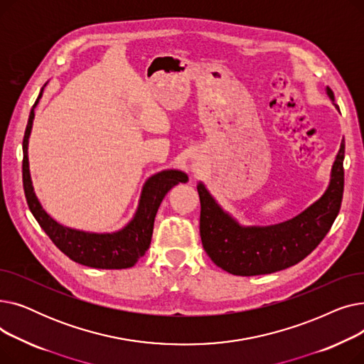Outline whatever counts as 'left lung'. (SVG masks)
I'll use <instances>...</instances> for the list:
<instances>
[{
    "instance_id": "left-lung-1",
    "label": "left lung",
    "mask_w": 364,
    "mask_h": 364,
    "mask_svg": "<svg viewBox=\"0 0 364 364\" xmlns=\"http://www.w3.org/2000/svg\"><path fill=\"white\" fill-rule=\"evenodd\" d=\"M328 94L333 100L331 88H328ZM343 153L346 141L342 140L326 193L298 217L277 225L240 227L215 203L200 183L198 186L199 230L209 258L232 274L258 276L284 270L309 257L329 233L341 209Z\"/></svg>"
}]
</instances>
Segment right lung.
<instances>
[{
	"instance_id": "1",
	"label": "right lung",
	"mask_w": 364,
	"mask_h": 364,
	"mask_svg": "<svg viewBox=\"0 0 364 364\" xmlns=\"http://www.w3.org/2000/svg\"><path fill=\"white\" fill-rule=\"evenodd\" d=\"M41 94L43 90L40 95H38L33 107L36 106L38 100L41 99ZM33 107L31 109L28 125L25 129L22 162L23 190L32 215L51 239V242L72 261L92 267V269H129L149 250L153 233V223H155V217L162 199L172 187L178 183H186L188 180L187 176L181 171H162L159 174L150 177L143 187L140 206L136 217L124 230L118 233L95 235L63 227L59 223H55L44 211L33 193L28 165V139L33 121Z\"/></svg>"
}]
</instances>
